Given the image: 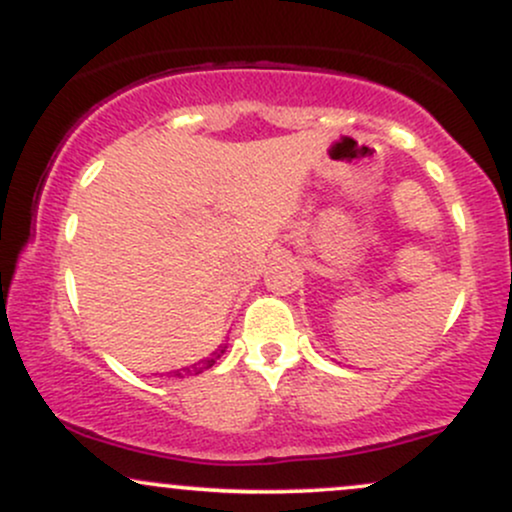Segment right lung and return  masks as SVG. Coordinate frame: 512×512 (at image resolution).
Wrapping results in <instances>:
<instances>
[{
    "mask_svg": "<svg viewBox=\"0 0 512 512\" xmlns=\"http://www.w3.org/2000/svg\"><path fill=\"white\" fill-rule=\"evenodd\" d=\"M223 351H226V346H223V349L216 351V354L211 356V358H204V361H199V363H195V366H190V368H182V370H178V373H175V375H180V373H185V375H197V373H204V370L214 366L216 358H221Z\"/></svg>",
    "mask_w": 512,
    "mask_h": 512,
    "instance_id": "obj_1",
    "label": "right lung"
}]
</instances>
